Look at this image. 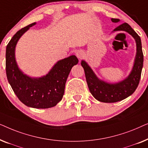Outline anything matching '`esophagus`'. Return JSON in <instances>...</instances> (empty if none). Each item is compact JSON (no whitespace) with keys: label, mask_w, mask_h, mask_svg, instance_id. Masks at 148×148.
<instances>
[{"label":"esophagus","mask_w":148,"mask_h":148,"mask_svg":"<svg viewBox=\"0 0 148 148\" xmlns=\"http://www.w3.org/2000/svg\"><path fill=\"white\" fill-rule=\"evenodd\" d=\"M76 55H77V56L78 58L82 59V58H83V56H84V53H83V52H82V51H78V52H77Z\"/></svg>","instance_id":"1"}]
</instances>
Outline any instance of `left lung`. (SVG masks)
<instances>
[{"label": "left lung", "mask_w": 148, "mask_h": 148, "mask_svg": "<svg viewBox=\"0 0 148 148\" xmlns=\"http://www.w3.org/2000/svg\"><path fill=\"white\" fill-rule=\"evenodd\" d=\"M112 22H119V19H111ZM125 31L130 34L136 41L137 54L133 70L128 77L118 84H107L99 80L93 71L84 60L81 64L84 68L89 90L96 100L106 103L116 102L131 96L138 86L143 67V54L141 38L128 23H124L115 28L114 31Z\"/></svg>", "instance_id": "left-lung-1"}]
</instances>
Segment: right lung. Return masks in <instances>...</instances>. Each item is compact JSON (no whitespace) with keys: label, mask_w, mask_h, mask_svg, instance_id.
Returning <instances> with one entry per match:
<instances>
[{"label":"right lung","mask_w":148,"mask_h":148,"mask_svg":"<svg viewBox=\"0 0 148 148\" xmlns=\"http://www.w3.org/2000/svg\"><path fill=\"white\" fill-rule=\"evenodd\" d=\"M36 23L25 26L13 36L6 48V74L8 82L19 100L26 106L48 108L62 100L66 79L74 65L78 63L75 56L59 60L48 74L34 79L23 74L15 58V48L20 37Z\"/></svg>","instance_id":"obj_1"}]
</instances>
